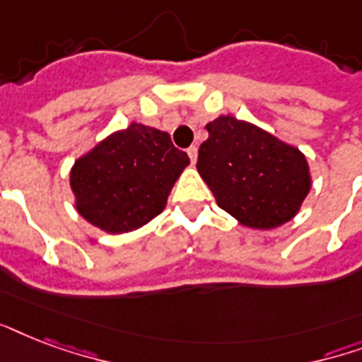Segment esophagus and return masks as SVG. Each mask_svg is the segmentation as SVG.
I'll list each match as a JSON object with an SVG mask.
<instances>
[{
    "mask_svg": "<svg viewBox=\"0 0 362 362\" xmlns=\"http://www.w3.org/2000/svg\"><path fill=\"white\" fill-rule=\"evenodd\" d=\"M187 156L192 159V163H195V161H197V146L187 148Z\"/></svg>",
    "mask_w": 362,
    "mask_h": 362,
    "instance_id": "esophagus-1",
    "label": "esophagus"
}]
</instances>
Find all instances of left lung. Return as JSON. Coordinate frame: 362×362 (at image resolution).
<instances>
[{
    "label": "left lung",
    "mask_w": 362,
    "mask_h": 362,
    "mask_svg": "<svg viewBox=\"0 0 362 362\" xmlns=\"http://www.w3.org/2000/svg\"><path fill=\"white\" fill-rule=\"evenodd\" d=\"M206 131L197 169L220 209L253 229L297 214L310 192L308 163L297 148L233 116L216 118Z\"/></svg>",
    "instance_id": "1"
}]
</instances>
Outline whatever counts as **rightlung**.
I'll use <instances>...</instances> for the list:
<instances>
[{"label":"right lung","instance_id":"obj_1","mask_svg":"<svg viewBox=\"0 0 362 362\" xmlns=\"http://www.w3.org/2000/svg\"><path fill=\"white\" fill-rule=\"evenodd\" d=\"M189 158L169 133L131 124L93 148L71 170L76 210L107 233L133 231L161 214Z\"/></svg>","mask_w":362,"mask_h":362}]
</instances>
